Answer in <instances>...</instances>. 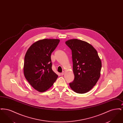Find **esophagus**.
<instances>
[{
    "label": "esophagus",
    "instance_id": "esophagus-1",
    "mask_svg": "<svg viewBox=\"0 0 123 123\" xmlns=\"http://www.w3.org/2000/svg\"><path fill=\"white\" fill-rule=\"evenodd\" d=\"M64 72H63L62 73H61V76H63V75H64Z\"/></svg>",
    "mask_w": 123,
    "mask_h": 123
}]
</instances>
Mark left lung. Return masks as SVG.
I'll return each instance as SVG.
<instances>
[{
  "label": "left lung",
  "mask_w": 123,
  "mask_h": 123,
  "mask_svg": "<svg viewBox=\"0 0 123 123\" xmlns=\"http://www.w3.org/2000/svg\"><path fill=\"white\" fill-rule=\"evenodd\" d=\"M72 51L73 82L70 88L78 94L89 91L99 79L101 61L96 49L87 42L76 39L65 41Z\"/></svg>",
  "instance_id": "obj_1"
}]
</instances>
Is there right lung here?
Masks as SVG:
<instances>
[{
	"label": "right lung",
	"instance_id": "right-lung-1",
	"mask_svg": "<svg viewBox=\"0 0 123 123\" xmlns=\"http://www.w3.org/2000/svg\"><path fill=\"white\" fill-rule=\"evenodd\" d=\"M59 41L55 39L38 41L29 47L25 54L24 76L32 87L40 92L49 89L58 77L52 70L51 55Z\"/></svg>",
	"mask_w": 123,
	"mask_h": 123
}]
</instances>
